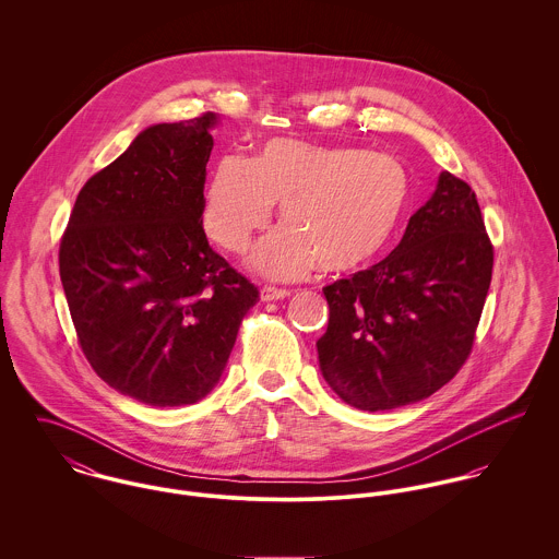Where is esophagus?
<instances>
[{
	"mask_svg": "<svg viewBox=\"0 0 559 559\" xmlns=\"http://www.w3.org/2000/svg\"><path fill=\"white\" fill-rule=\"evenodd\" d=\"M288 295H290L288 288H277V286H262L260 290L262 301H277V299H286Z\"/></svg>",
	"mask_w": 559,
	"mask_h": 559,
	"instance_id": "34e87169",
	"label": "esophagus"
}]
</instances>
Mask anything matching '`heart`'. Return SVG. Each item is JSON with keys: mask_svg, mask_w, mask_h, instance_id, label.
Here are the masks:
<instances>
[{"mask_svg": "<svg viewBox=\"0 0 559 559\" xmlns=\"http://www.w3.org/2000/svg\"><path fill=\"white\" fill-rule=\"evenodd\" d=\"M411 178L396 157L355 146L273 138L249 160H217L204 193L209 239L245 253L280 206L282 226L262 240L253 266L269 277H297L320 262L346 273L379 258L399 233Z\"/></svg>", "mask_w": 559, "mask_h": 559, "instance_id": "obj_1", "label": "heart"}]
</instances>
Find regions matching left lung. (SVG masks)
Returning a JSON list of instances; mask_svg holds the SVG:
<instances>
[{
    "instance_id": "1",
    "label": "left lung",
    "mask_w": 559,
    "mask_h": 559,
    "mask_svg": "<svg viewBox=\"0 0 559 559\" xmlns=\"http://www.w3.org/2000/svg\"><path fill=\"white\" fill-rule=\"evenodd\" d=\"M492 255L476 191L441 171L388 258L322 288L329 324L317 348L331 390L388 411L450 383L472 355Z\"/></svg>"
}]
</instances>
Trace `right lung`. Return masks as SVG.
I'll return each instance as SVG.
<instances>
[{
	"mask_svg": "<svg viewBox=\"0 0 559 559\" xmlns=\"http://www.w3.org/2000/svg\"><path fill=\"white\" fill-rule=\"evenodd\" d=\"M215 114L155 124L96 171L60 240L78 342L116 392L151 406L204 399L258 288L200 222Z\"/></svg>",
	"mask_w": 559,
	"mask_h": 559,
	"instance_id": "right-lung-1",
	"label": "right lung"
}]
</instances>
